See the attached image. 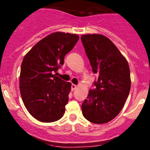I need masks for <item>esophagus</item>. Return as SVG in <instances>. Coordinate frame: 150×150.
I'll list each match as a JSON object with an SVG mask.
<instances>
[{"label":"esophagus","instance_id":"1","mask_svg":"<svg viewBox=\"0 0 150 150\" xmlns=\"http://www.w3.org/2000/svg\"><path fill=\"white\" fill-rule=\"evenodd\" d=\"M77 86L76 85H74V84H72V85H71V89H72V90H75V89L77 88Z\"/></svg>","mask_w":150,"mask_h":150}]
</instances>
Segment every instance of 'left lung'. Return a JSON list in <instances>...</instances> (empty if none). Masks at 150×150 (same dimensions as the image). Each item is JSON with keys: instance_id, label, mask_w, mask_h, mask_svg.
<instances>
[{"instance_id": "left-lung-1", "label": "left lung", "mask_w": 150, "mask_h": 150, "mask_svg": "<svg viewBox=\"0 0 150 150\" xmlns=\"http://www.w3.org/2000/svg\"><path fill=\"white\" fill-rule=\"evenodd\" d=\"M92 71L99 75L82 104V114L96 124L111 121L123 108L130 90V68L124 56L101 34L81 37Z\"/></svg>"}]
</instances>
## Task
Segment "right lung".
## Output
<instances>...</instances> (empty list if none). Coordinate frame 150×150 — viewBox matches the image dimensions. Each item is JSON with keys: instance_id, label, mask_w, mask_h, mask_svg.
Wrapping results in <instances>:
<instances>
[{"instance_id": "obj_1", "label": "right lung", "mask_w": 150, "mask_h": 150, "mask_svg": "<svg viewBox=\"0 0 150 150\" xmlns=\"http://www.w3.org/2000/svg\"><path fill=\"white\" fill-rule=\"evenodd\" d=\"M79 39L77 34L54 32L34 45L23 58L20 90L26 108L34 118L44 123L63 116L71 83L55 76L64 57Z\"/></svg>"}]
</instances>
